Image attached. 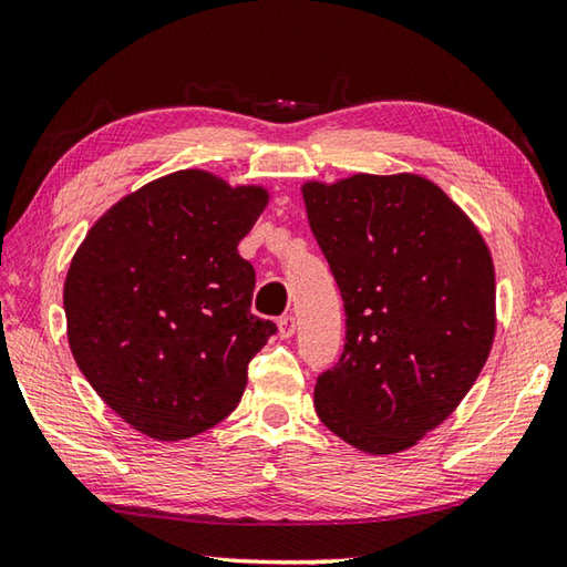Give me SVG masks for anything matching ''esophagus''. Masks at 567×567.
Segmentation results:
<instances>
[{
	"mask_svg": "<svg viewBox=\"0 0 567 567\" xmlns=\"http://www.w3.org/2000/svg\"><path fill=\"white\" fill-rule=\"evenodd\" d=\"M296 333V318L293 316H281L279 318V336L291 338Z\"/></svg>",
	"mask_w": 567,
	"mask_h": 567,
	"instance_id": "1",
	"label": "esophagus"
}]
</instances>
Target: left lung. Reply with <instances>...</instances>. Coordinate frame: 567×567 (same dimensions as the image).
<instances>
[{
    "instance_id": "left-lung-1",
    "label": "left lung",
    "mask_w": 567,
    "mask_h": 567,
    "mask_svg": "<svg viewBox=\"0 0 567 567\" xmlns=\"http://www.w3.org/2000/svg\"><path fill=\"white\" fill-rule=\"evenodd\" d=\"M346 306V348L316 412L365 454L410 450L472 390L496 336L491 251L432 179L350 175L301 187Z\"/></svg>"
}]
</instances>
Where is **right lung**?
I'll return each mask as SVG.
<instances>
[{
    "label": "right lung",
    "instance_id": "add662e5",
    "mask_svg": "<svg viewBox=\"0 0 567 567\" xmlns=\"http://www.w3.org/2000/svg\"><path fill=\"white\" fill-rule=\"evenodd\" d=\"M266 205L259 185L179 169L115 202L73 254L71 352L141 434L187 440L237 410L251 358L276 333L251 313L254 266L237 251Z\"/></svg>",
    "mask_w": 567,
    "mask_h": 567
}]
</instances>
